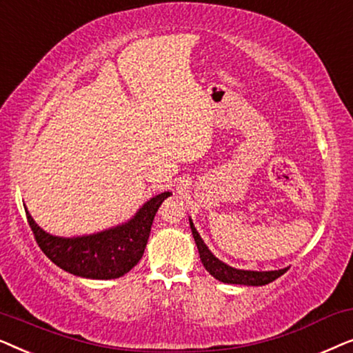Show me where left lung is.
Instances as JSON below:
<instances>
[{"label": "left lung", "instance_id": "left-lung-1", "mask_svg": "<svg viewBox=\"0 0 353 353\" xmlns=\"http://www.w3.org/2000/svg\"><path fill=\"white\" fill-rule=\"evenodd\" d=\"M190 225H191L192 236H194L197 250H199L202 265H204L205 270L212 274V276L219 279L221 283L244 284V286H265V284L274 281V279L288 272V268L272 270V272H250V270H238V268L230 267V265L223 263L221 260L216 259L215 255L210 252L209 248L204 244V241H202L199 233H197L194 225H192L191 219H190Z\"/></svg>", "mask_w": 353, "mask_h": 353}]
</instances>
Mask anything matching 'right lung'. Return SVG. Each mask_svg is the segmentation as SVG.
<instances>
[{
	"instance_id": "obj_1",
	"label": "right lung",
	"mask_w": 353,
	"mask_h": 353,
	"mask_svg": "<svg viewBox=\"0 0 353 353\" xmlns=\"http://www.w3.org/2000/svg\"><path fill=\"white\" fill-rule=\"evenodd\" d=\"M170 192L154 196L132 220L114 228L88 236L61 238L41 230L26 210L37 244L57 267L75 276L90 279H115L128 273L146 249L152 220Z\"/></svg>"
}]
</instances>
